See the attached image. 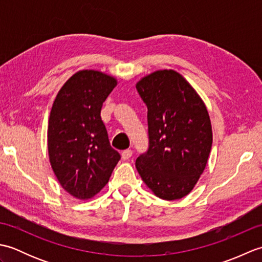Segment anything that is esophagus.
I'll return each mask as SVG.
<instances>
[{
    "instance_id": "obj_1",
    "label": "esophagus",
    "mask_w": 262,
    "mask_h": 262,
    "mask_svg": "<svg viewBox=\"0 0 262 262\" xmlns=\"http://www.w3.org/2000/svg\"><path fill=\"white\" fill-rule=\"evenodd\" d=\"M133 155V151L132 149H125V151H122V153H121V159L124 160V161H126V160H129V158L132 157Z\"/></svg>"
}]
</instances>
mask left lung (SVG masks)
Wrapping results in <instances>:
<instances>
[{
  "label": "left lung",
  "instance_id": "obj_1",
  "mask_svg": "<svg viewBox=\"0 0 262 262\" xmlns=\"http://www.w3.org/2000/svg\"><path fill=\"white\" fill-rule=\"evenodd\" d=\"M147 105L148 149L136 160L144 183L159 198L181 199L196 186L213 143L207 108L185 77L160 70L136 83Z\"/></svg>",
  "mask_w": 262,
  "mask_h": 262
}]
</instances>
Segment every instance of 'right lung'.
<instances>
[{
    "mask_svg": "<svg viewBox=\"0 0 262 262\" xmlns=\"http://www.w3.org/2000/svg\"><path fill=\"white\" fill-rule=\"evenodd\" d=\"M116 85L114 76L82 70L54 100L47 130L49 162L60 186L77 199H91L101 191L120 160L100 116Z\"/></svg>",
    "mask_w": 262,
    "mask_h": 262,
    "instance_id": "1",
    "label": "right lung"
}]
</instances>
